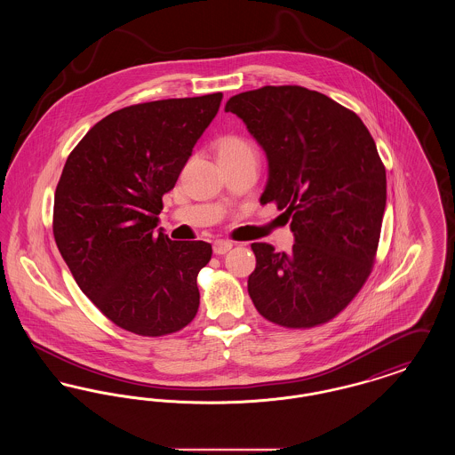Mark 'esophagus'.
<instances>
[{
	"instance_id": "1",
	"label": "esophagus",
	"mask_w": 455,
	"mask_h": 455,
	"mask_svg": "<svg viewBox=\"0 0 455 455\" xmlns=\"http://www.w3.org/2000/svg\"><path fill=\"white\" fill-rule=\"evenodd\" d=\"M230 249H232V242H228V240H215L213 242V252L218 256L227 254Z\"/></svg>"
}]
</instances>
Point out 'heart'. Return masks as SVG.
Instances as JSON below:
<instances>
[{
  "instance_id": "b5f03b06",
  "label": "heart",
  "mask_w": 455,
  "mask_h": 455,
  "mask_svg": "<svg viewBox=\"0 0 455 455\" xmlns=\"http://www.w3.org/2000/svg\"><path fill=\"white\" fill-rule=\"evenodd\" d=\"M218 162H237L245 158H256L252 147L240 136L228 134L220 138L217 143Z\"/></svg>"
}]
</instances>
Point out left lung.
<instances>
[{
  "label": "left lung",
  "instance_id": "left-lung-1",
  "mask_svg": "<svg viewBox=\"0 0 455 455\" xmlns=\"http://www.w3.org/2000/svg\"><path fill=\"white\" fill-rule=\"evenodd\" d=\"M267 158L260 203L283 210L295 243L254 242L247 290L258 312L284 327L336 317L367 282L387 199L386 169L362 119L315 90L283 85L230 97Z\"/></svg>",
  "mask_w": 455,
  "mask_h": 455
}]
</instances>
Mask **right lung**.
<instances>
[{"mask_svg":"<svg viewBox=\"0 0 455 455\" xmlns=\"http://www.w3.org/2000/svg\"><path fill=\"white\" fill-rule=\"evenodd\" d=\"M221 93L116 110L69 153L54 195L52 232L75 282L114 324L164 336L199 307L197 273L212 259L203 240H171L162 196L175 186Z\"/></svg>","mask_w":455,"mask_h":455,"instance_id":"obj_1","label":"right lung"}]
</instances>
